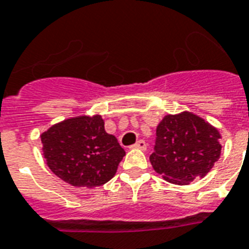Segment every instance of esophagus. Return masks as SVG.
<instances>
[{"label": "esophagus", "instance_id": "1", "mask_svg": "<svg viewBox=\"0 0 249 249\" xmlns=\"http://www.w3.org/2000/svg\"><path fill=\"white\" fill-rule=\"evenodd\" d=\"M146 147H147V144H146V142L143 140L137 141L136 143L130 146V148H137V150H146Z\"/></svg>", "mask_w": 249, "mask_h": 249}]
</instances>
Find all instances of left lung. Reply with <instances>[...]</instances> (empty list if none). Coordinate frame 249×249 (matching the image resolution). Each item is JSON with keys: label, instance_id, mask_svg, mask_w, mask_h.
Wrapping results in <instances>:
<instances>
[{"label": "left lung", "instance_id": "left-lung-1", "mask_svg": "<svg viewBox=\"0 0 249 249\" xmlns=\"http://www.w3.org/2000/svg\"><path fill=\"white\" fill-rule=\"evenodd\" d=\"M220 132L191 112L166 115L156 128L152 168L174 185L204 177L220 159Z\"/></svg>", "mask_w": 249, "mask_h": 249}]
</instances>
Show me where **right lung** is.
<instances>
[{
  "instance_id": "obj_1",
  "label": "right lung",
  "mask_w": 249,
  "mask_h": 249,
  "mask_svg": "<svg viewBox=\"0 0 249 249\" xmlns=\"http://www.w3.org/2000/svg\"><path fill=\"white\" fill-rule=\"evenodd\" d=\"M46 164L72 186L97 187L115 176L125 156L116 137L105 130L101 115L76 116L41 134Z\"/></svg>"
}]
</instances>
